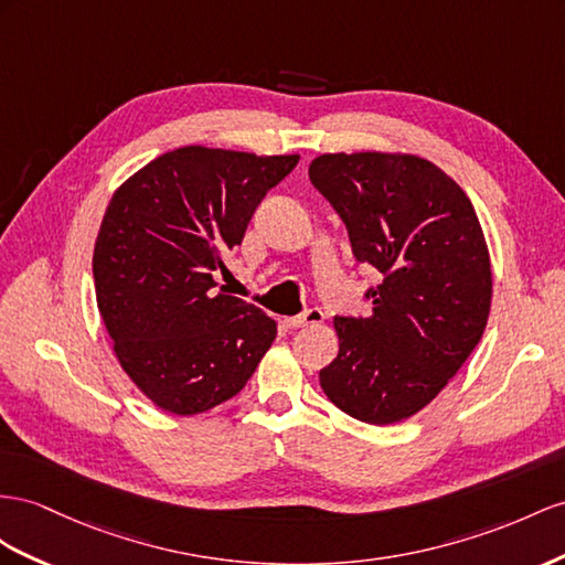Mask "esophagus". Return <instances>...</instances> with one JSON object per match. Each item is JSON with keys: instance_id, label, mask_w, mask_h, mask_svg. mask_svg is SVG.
Returning a JSON list of instances; mask_svg holds the SVG:
<instances>
[{"instance_id": "esophagus-1", "label": "esophagus", "mask_w": 565, "mask_h": 565, "mask_svg": "<svg viewBox=\"0 0 565 565\" xmlns=\"http://www.w3.org/2000/svg\"><path fill=\"white\" fill-rule=\"evenodd\" d=\"M324 322V312L320 308H310L306 312H300L296 317H286L284 324L288 329H300V327H308V324H322Z\"/></svg>"}]
</instances>
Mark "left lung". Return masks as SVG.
I'll list each match as a JSON object with an SVG mask.
<instances>
[{"label":"left lung","instance_id":"8db88e82","mask_svg":"<svg viewBox=\"0 0 565 565\" xmlns=\"http://www.w3.org/2000/svg\"><path fill=\"white\" fill-rule=\"evenodd\" d=\"M308 173L358 263L382 271L365 294L372 315L334 317L339 355L320 384L355 420L401 423L437 398L484 334L491 265L480 220L462 188L415 154H320Z\"/></svg>","mask_w":565,"mask_h":565}]
</instances>
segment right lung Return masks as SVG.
<instances>
[{
	"mask_svg": "<svg viewBox=\"0 0 565 565\" xmlns=\"http://www.w3.org/2000/svg\"><path fill=\"white\" fill-rule=\"evenodd\" d=\"M298 159L188 145L111 195L93 255L97 308L124 372L162 411L236 396L277 339L253 302L214 291V271Z\"/></svg>",
	"mask_w": 565,
	"mask_h": 565,
	"instance_id": "obj_1",
	"label": "right lung"
}]
</instances>
